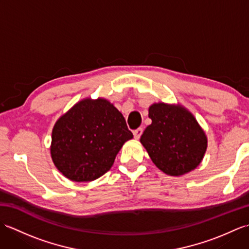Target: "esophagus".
<instances>
[{
    "instance_id": "esophagus-1",
    "label": "esophagus",
    "mask_w": 249,
    "mask_h": 249,
    "mask_svg": "<svg viewBox=\"0 0 249 249\" xmlns=\"http://www.w3.org/2000/svg\"><path fill=\"white\" fill-rule=\"evenodd\" d=\"M142 131H143V129H142L141 127H139V128H137L136 130H134V137H135V139H139L140 137H141V135H142Z\"/></svg>"
}]
</instances>
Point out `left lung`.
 Masks as SVG:
<instances>
[{
  "instance_id": "obj_1",
  "label": "left lung",
  "mask_w": 249,
  "mask_h": 249,
  "mask_svg": "<svg viewBox=\"0 0 249 249\" xmlns=\"http://www.w3.org/2000/svg\"><path fill=\"white\" fill-rule=\"evenodd\" d=\"M152 124L140 142L154 165L171 177L195 170L208 149V138L194 114L182 105L155 103L149 107Z\"/></svg>"
}]
</instances>
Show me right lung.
I'll return each mask as SVG.
<instances>
[{
    "label": "right lung",
    "mask_w": 249,
    "mask_h": 249,
    "mask_svg": "<svg viewBox=\"0 0 249 249\" xmlns=\"http://www.w3.org/2000/svg\"><path fill=\"white\" fill-rule=\"evenodd\" d=\"M133 137L113 104L102 97H88L55 122L50 154L65 178L91 182L110 170L122 146Z\"/></svg>",
    "instance_id": "1"
}]
</instances>
